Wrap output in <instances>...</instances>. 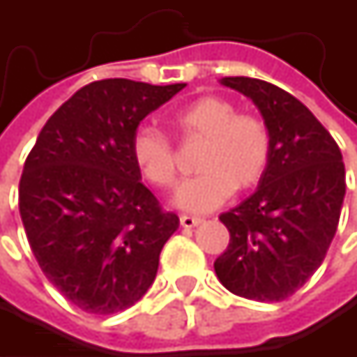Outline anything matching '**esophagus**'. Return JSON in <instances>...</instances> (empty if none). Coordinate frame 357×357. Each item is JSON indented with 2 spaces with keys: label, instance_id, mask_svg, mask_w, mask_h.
Wrapping results in <instances>:
<instances>
[{
  "label": "esophagus",
  "instance_id": "34e87169",
  "mask_svg": "<svg viewBox=\"0 0 357 357\" xmlns=\"http://www.w3.org/2000/svg\"><path fill=\"white\" fill-rule=\"evenodd\" d=\"M179 223H181V227H183V229H192V227H196L198 223H202V219H198V217H190V215H181V217H179Z\"/></svg>",
  "mask_w": 357,
  "mask_h": 357
}]
</instances>
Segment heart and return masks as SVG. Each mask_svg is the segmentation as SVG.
Instances as JSON below:
<instances>
[{"label": "heart", "mask_w": 357, "mask_h": 357, "mask_svg": "<svg viewBox=\"0 0 357 357\" xmlns=\"http://www.w3.org/2000/svg\"><path fill=\"white\" fill-rule=\"evenodd\" d=\"M172 123L181 138L204 140L196 159L200 174L176 194L179 208L213 211L234 190H250L264 178L273 155V136L260 115L238 111L231 99L204 95L176 109ZM132 161L140 176L159 190H172L178 183V153L161 130L144 126L134 134Z\"/></svg>", "instance_id": "1"}]
</instances>
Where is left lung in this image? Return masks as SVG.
Returning a JSON list of instances; mask_svg holds the SVG:
<instances>
[{
	"mask_svg": "<svg viewBox=\"0 0 357 357\" xmlns=\"http://www.w3.org/2000/svg\"><path fill=\"white\" fill-rule=\"evenodd\" d=\"M250 97L273 136L258 190L219 219L229 246L215 260L219 281L236 296L281 302L319 268L345 196V165L328 130L283 89L246 76L221 80Z\"/></svg>",
	"mask_w": 357,
	"mask_h": 357,
	"instance_id": "1",
	"label": "left lung"
}]
</instances>
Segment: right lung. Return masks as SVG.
Masks as SVG:
<instances>
[{"instance_id": "obj_1", "label": "right lung", "mask_w": 357, "mask_h": 357, "mask_svg": "<svg viewBox=\"0 0 357 357\" xmlns=\"http://www.w3.org/2000/svg\"><path fill=\"white\" fill-rule=\"evenodd\" d=\"M183 86L91 82L47 119L26 157L18 206L31 250L45 277L89 314L134 306L178 229V215L140 181L132 138Z\"/></svg>"}]
</instances>
